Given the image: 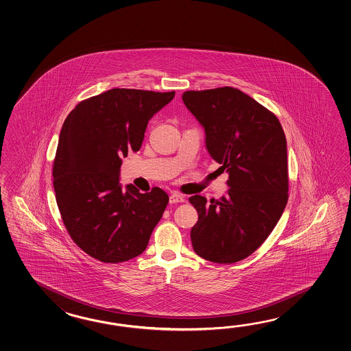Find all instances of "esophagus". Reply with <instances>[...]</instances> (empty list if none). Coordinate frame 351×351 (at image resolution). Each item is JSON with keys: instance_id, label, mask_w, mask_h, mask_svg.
Listing matches in <instances>:
<instances>
[{"instance_id": "1", "label": "esophagus", "mask_w": 351, "mask_h": 351, "mask_svg": "<svg viewBox=\"0 0 351 351\" xmlns=\"http://www.w3.org/2000/svg\"><path fill=\"white\" fill-rule=\"evenodd\" d=\"M179 202H184V195L183 194L177 193V192L171 194L169 203H179Z\"/></svg>"}]
</instances>
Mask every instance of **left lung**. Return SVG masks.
I'll return each mask as SVG.
<instances>
[{"label":"left lung","mask_w":351,"mask_h":351,"mask_svg":"<svg viewBox=\"0 0 351 351\" xmlns=\"http://www.w3.org/2000/svg\"><path fill=\"white\" fill-rule=\"evenodd\" d=\"M183 103L204 129L206 149L230 174L219 199L193 195L194 252L216 263L254 254L275 228L289 198L287 144L276 117L230 86L186 91Z\"/></svg>","instance_id":"1"}]
</instances>
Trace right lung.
<instances>
[{"instance_id": "add662e5", "label": "right lung", "mask_w": 351, "mask_h": 351, "mask_svg": "<svg viewBox=\"0 0 351 351\" xmlns=\"http://www.w3.org/2000/svg\"><path fill=\"white\" fill-rule=\"evenodd\" d=\"M174 91L112 89L75 106L60 132L53 189L69 234L86 254L106 263L143 254L169 202L154 186L141 193L120 184L121 157L141 149L149 120Z\"/></svg>"}]
</instances>
